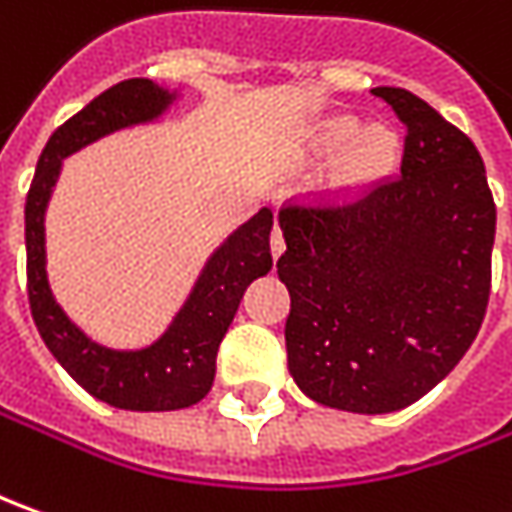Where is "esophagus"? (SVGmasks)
<instances>
[{
  "instance_id": "esophagus-1",
  "label": "esophagus",
  "mask_w": 512,
  "mask_h": 512,
  "mask_svg": "<svg viewBox=\"0 0 512 512\" xmlns=\"http://www.w3.org/2000/svg\"><path fill=\"white\" fill-rule=\"evenodd\" d=\"M269 249H272V257L283 255V249H286V240H283V232H280V226H274L272 229V238H269Z\"/></svg>"
}]
</instances>
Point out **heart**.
<instances>
[{
    "label": "heart",
    "mask_w": 512,
    "mask_h": 512,
    "mask_svg": "<svg viewBox=\"0 0 512 512\" xmlns=\"http://www.w3.org/2000/svg\"><path fill=\"white\" fill-rule=\"evenodd\" d=\"M317 150L323 155L345 152L340 161L343 184H368L397 164L399 138L391 127H362L357 115H334L317 133Z\"/></svg>",
    "instance_id": "heart-1"
}]
</instances>
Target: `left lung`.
<instances>
[{"mask_svg":"<svg viewBox=\"0 0 512 512\" xmlns=\"http://www.w3.org/2000/svg\"><path fill=\"white\" fill-rule=\"evenodd\" d=\"M405 121L402 172L280 212L289 374L314 402L394 414L436 388L485 320L496 203L482 155L428 101L377 87Z\"/></svg>","mask_w":512,"mask_h":512,"instance_id":"1","label":"left lung"}]
</instances>
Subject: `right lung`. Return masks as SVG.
Masks as SVG:
<instances>
[{
	"label": "right lung",
	"instance_id": "right-lung-1",
	"mask_svg": "<svg viewBox=\"0 0 512 512\" xmlns=\"http://www.w3.org/2000/svg\"><path fill=\"white\" fill-rule=\"evenodd\" d=\"M184 98L152 79H127L96 96L50 135L25 203L27 297L47 351L87 394L121 411H178L201 402L215 379V360L243 291L269 274L272 212L260 209L206 257L167 328L147 345L113 348L93 340L59 306L47 280L45 218L64 158L107 135L158 124Z\"/></svg>",
	"mask_w": 512,
	"mask_h": 512
}]
</instances>
